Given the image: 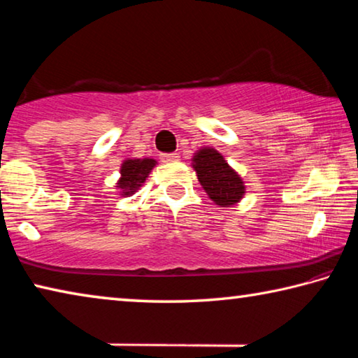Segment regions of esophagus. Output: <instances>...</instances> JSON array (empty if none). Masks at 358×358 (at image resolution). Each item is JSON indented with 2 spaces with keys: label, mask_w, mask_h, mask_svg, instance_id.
<instances>
[{
  "label": "esophagus",
  "mask_w": 358,
  "mask_h": 358,
  "mask_svg": "<svg viewBox=\"0 0 358 358\" xmlns=\"http://www.w3.org/2000/svg\"><path fill=\"white\" fill-rule=\"evenodd\" d=\"M180 159L178 153H164L161 155V161L162 162H177Z\"/></svg>",
  "instance_id": "esophagus-1"
}]
</instances>
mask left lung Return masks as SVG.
<instances>
[{
	"label": "left lung",
	"instance_id": "obj_1",
	"mask_svg": "<svg viewBox=\"0 0 358 358\" xmlns=\"http://www.w3.org/2000/svg\"><path fill=\"white\" fill-rule=\"evenodd\" d=\"M192 167L207 196L220 207H232L243 199L246 187L240 175L227 164L220 151L210 147L197 150Z\"/></svg>",
	"mask_w": 358,
	"mask_h": 358
}]
</instances>
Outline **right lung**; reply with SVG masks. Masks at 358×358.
I'll list each match as a JSON object with an SVG mask.
<instances>
[{
    "label": "right lung",
    "instance_id": "right-lung-1",
    "mask_svg": "<svg viewBox=\"0 0 358 358\" xmlns=\"http://www.w3.org/2000/svg\"><path fill=\"white\" fill-rule=\"evenodd\" d=\"M155 166L156 161L151 159V157H143V159H136V157L131 159V157H128V159H124L120 169V180L117 181V187L121 196L128 197L137 192Z\"/></svg>",
    "mask_w": 358,
    "mask_h": 358
}]
</instances>
